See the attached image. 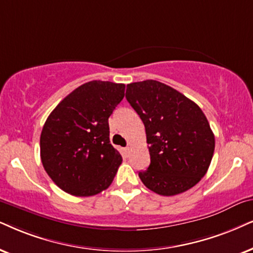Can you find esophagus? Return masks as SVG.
Segmentation results:
<instances>
[{
    "mask_svg": "<svg viewBox=\"0 0 253 253\" xmlns=\"http://www.w3.org/2000/svg\"><path fill=\"white\" fill-rule=\"evenodd\" d=\"M124 152L126 153V154H128V152H129V147H125V148H124Z\"/></svg>",
    "mask_w": 253,
    "mask_h": 253,
    "instance_id": "1",
    "label": "esophagus"
}]
</instances>
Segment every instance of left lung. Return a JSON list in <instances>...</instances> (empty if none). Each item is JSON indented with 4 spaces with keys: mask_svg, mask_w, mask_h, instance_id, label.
<instances>
[{
    "mask_svg": "<svg viewBox=\"0 0 253 253\" xmlns=\"http://www.w3.org/2000/svg\"><path fill=\"white\" fill-rule=\"evenodd\" d=\"M126 99L146 128L150 165L139 177L162 196L184 193L209 168L213 135L207 117L194 101L156 81L127 85Z\"/></svg>",
    "mask_w": 253,
    "mask_h": 253,
    "instance_id": "1",
    "label": "left lung"
}]
</instances>
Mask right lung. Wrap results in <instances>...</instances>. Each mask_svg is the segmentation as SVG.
I'll return each instance as SVG.
<instances>
[{
    "instance_id": "obj_1",
    "label": "right lung",
    "mask_w": 253,
    "mask_h": 253,
    "mask_svg": "<svg viewBox=\"0 0 253 253\" xmlns=\"http://www.w3.org/2000/svg\"><path fill=\"white\" fill-rule=\"evenodd\" d=\"M125 97V84L92 81L66 95L41 134L43 167L60 189L93 196L110 187L123 158L110 143L108 118Z\"/></svg>"
}]
</instances>
